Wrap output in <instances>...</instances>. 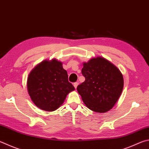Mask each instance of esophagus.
Returning <instances> with one entry per match:
<instances>
[{
  "mask_svg": "<svg viewBox=\"0 0 149 149\" xmlns=\"http://www.w3.org/2000/svg\"><path fill=\"white\" fill-rule=\"evenodd\" d=\"M78 84H79V83H78L77 82H75V83H74V87H75V88H77V85H78Z\"/></svg>",
  "mask_w": 149,
  "mask_h": 149,
  "instance_id": "34e87169",
  "label": "esophagus"
}]
</instances>
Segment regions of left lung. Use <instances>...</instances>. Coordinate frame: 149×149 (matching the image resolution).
Here are the masks:
<instances>
[{"instance_id": "obj_1", "label": "left lung", "mask_w": 149, "mask_h": 149, "mask_svg": "<svg viewBox=\"0 0 149 149\" xmlns=\"http://www.w3.org/2000/svg\"><path fill=\"white\" fill-rule=\"evenodd\" d=\"M81 73L85 81L77 86V90L86 106L98 113L111 109L123 89L120 70L104 58L97 57L84 63Z\"/></svg>"}]
</instances>
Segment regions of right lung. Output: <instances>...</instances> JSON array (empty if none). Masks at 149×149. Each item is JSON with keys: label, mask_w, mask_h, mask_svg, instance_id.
<instances>
[{"label": "right lung", "mask_w": 149, "mask_h": 149, "mask_svg": "<svg viewBox=\"0 0 149 149\" xmlns=\"http://www.w3.org/2000/svg\"><path fill=\"white\" fill-rule=\"evenodd\" d=\"M68 78L61 62L55 59L43 61L29 75L27 88L32 102L42 110H56L63 104L67 94L75 89Z\"/></svg>", "instance_id": "add662e5"}]
</instances>
